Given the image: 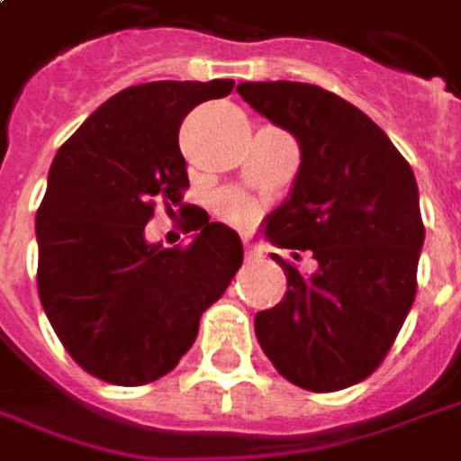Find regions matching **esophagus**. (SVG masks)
Listing matches in <instances>:
<instances>
[{
  "mask_svg": "<svg viewBox=\"0 0 461 461\" xmlns=\"http://www.w3.org/2000/svg\"><path fill=\"white\" fill-rule=\"evenodd\" d=\"M258 258H260V252H258V249H252V247L247 245L245 247V260L252 262V260H258Z\"/></svg>",
  "mask_w": 461,
  "mask_h": 461,
  "instance_id": "1",
  "label": "esophagus"
}]
</instances>
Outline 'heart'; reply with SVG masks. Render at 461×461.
<instances>
[{
	"mask_svg": "<svg viewBox=\"0 0 461 461\" xmlns=\"http://www.w3.org/2000/svg\"><path fill=\"white\" fill-rule=\"evenodd\" d=\"M216 212L224 221H230L234 227H249L260 216V203L245 196V194H240V191H230V194H221L216 199Z\"/></svg>",
	"mask_w": 461,
	"mask_h": 461,
	"instance_id": "heart-1",
	"label": "heart"
}]
</instances>
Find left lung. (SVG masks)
<instances>
[{
	"label": "left lung",
	"instance_id": "left-lung-1",
	"mask_svg": "<svg viewBox=\"0 0 461 461\" xmlns=\"http://www.w3.org/2000/svg\"><path fill=\"white\" fill-rule=\"evenodd\" d=\"M237 91L301 150L291 194L262 237L316 260L306 276L273 255L288 291L255 316L258 341L298 388H349L385 359L416 298L423 221L413 170L365 112L326 88L245 81Z\"/></svg>",
	"mask_w": 461,
	"mask_h": 461
}]
</instances>
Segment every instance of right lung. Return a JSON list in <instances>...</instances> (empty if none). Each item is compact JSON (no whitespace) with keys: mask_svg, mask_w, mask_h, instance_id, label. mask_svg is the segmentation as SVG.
<instances>
[{"mask_svg":"<svg viewBox=\"0 0 461 461\" xmlns=\"http://www.w3.org/2000/svg\"><path fill=\"white\" fill-rule=\"evenodd\" d=\"M231 88V78L124 88L53 158L35 219L38 294L66 352L112 385L170 373L242 265L240 234L206 212L185 247L145 240L155 199L170 209L188 188L181 122Z\"/></svg>","mask_w":461,"mask_h":461,"instance_id":"obj_1","label":"right lung"}]
</instances>
